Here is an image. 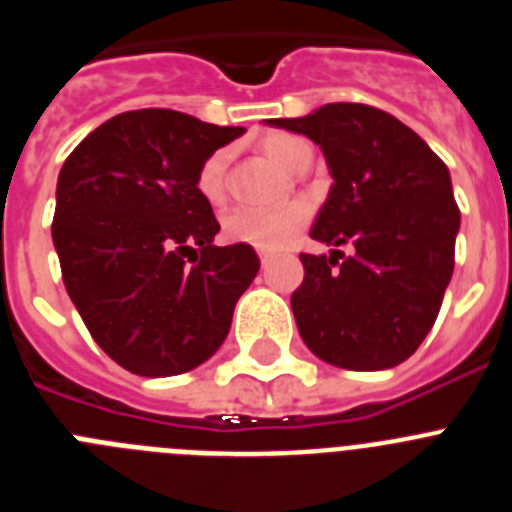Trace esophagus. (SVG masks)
Segmentation results:
<instances>
[{
	"mask_svg": "<svg viewBox=\"0 0 512 512\" xmlns=\"http://www.w3.org/2000/svg\"><path fill=\"white\" fill-rule=\"evenodd\" d=\"M259 259H261V264H269V261H271V253L269 251H264V248H261V251H259Z\"/></svg>",
	"mask_w": 512,
	"mask_h": 512,
	"instance_id": "34e87169",
	"label": "esophagus"
}]
</instances>
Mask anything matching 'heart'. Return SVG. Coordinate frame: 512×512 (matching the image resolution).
<instances>
[{"label":"heart","instance_id":"obj_1","mask_svg":"<svg viewBox=\"0 0 512 512\" xmlns=\"http://www.w3.org/2000/svg\"><path fill=\"white\" fill-rule=\"evenodd\" d=\"M266 156L284 169L295 171L302 158L310 153L305 140L287 133H271L261 140ZM228 148H217L202 161L197 171V189L210 205L225 200L228 192ZM310 220L305 202H287L279 207H233L223 217V235L233 243H246L264 251H279L295 241V235Z\"/></svg>","mask_w":512,"mask_h":512}]
</instances>
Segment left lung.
Masks as SVG:
<instances>
[{"mask_svg": "<svg viewBox=\"0 0 512 512\" xmlns=\"http://www.w3.org/2000/svg\"><path fill=\"white\" fill-rule=\"evenodd\" d=\"M269 125L318 143L333 176L310 230L333 251L300 253L305 279L292 295L302 341L354 372L402 364L436 323L454 274L461 215L449 169L418 133L369 104L333 102ZM346 242L351 257L337 251Z\"/></svg>", "mask_w": 512, "mask_h": 512, "instance_id": "left-lung-1", "label": "left lung"}]
</instances>
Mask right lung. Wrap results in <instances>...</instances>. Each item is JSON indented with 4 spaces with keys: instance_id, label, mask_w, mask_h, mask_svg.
I'll list each match as a JSON object with an SVG mask.
<instances>
[{
    "instance_id": "1",
    "label": "right lung",
    "mask_w": 512,
    "mask_h": 512,
    "mask_svg": "<svg viewBox=\"0 0 512 512\" xmlns=\"http://www.w3.org/2000/svg\"><path fill=\"white\" fill-rule=\"evenodd\" d=\"M238 135L184 112L133 110L102 122L61 166L51 233L63 284L128 372L171 377L210 359L259 274L251 246L212 243L220 223L197 189L202 161Z\"/></svg>"
}]
</instances>
